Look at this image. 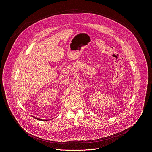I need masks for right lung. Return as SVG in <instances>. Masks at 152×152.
<instances>
[{
	"label": "right lung",
	"mask_w": 152,
	"mask_h": 152,
	"mask_svg": "<svg viewBox=\"0 0 152 152\" xmlns=\"http://www.w3.org/2000/svg\"><path fill=\"white\" fill-rule=\"evenodd\" d=\"M34 118H35V119H38V120H40V121H48V119H40V118H36L35 117H34V116H33Z\"/></svg>",
	"instance_id": "1"
}]
</instances>
